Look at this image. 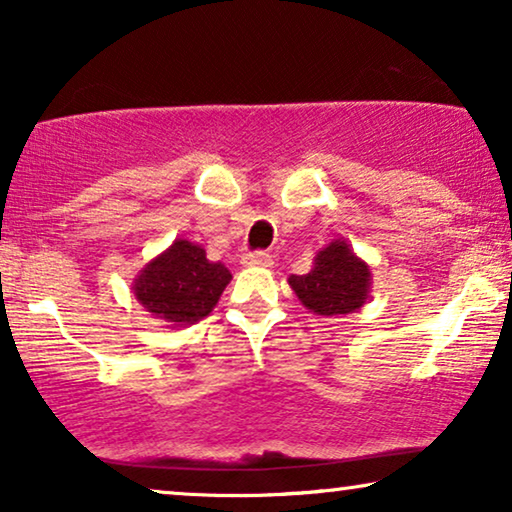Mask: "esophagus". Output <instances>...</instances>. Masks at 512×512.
I'll list each match as a JSON object with an SVG mask.
<instances>
[{
	"label": "esophagus",
	"mask_w": 512,
	"mask_h": 512,
	"mask_svg": "<svg viewBox=\"0 0 512 512\" xmlns=\"http://www.w3.org/2000/svg\"><path fill=\"white\" fill-rule=\"evenodd\" d=\"M244 268H270L272 256L265 254V251H249V254L242 256Z\"/></svg>",
	"instance_id": "obj_1"
}]
</instances>
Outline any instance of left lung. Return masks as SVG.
<instances>
[{"instance_id":"obj_1","label":"left lung","mask_w":512,"mask_h":512,"mask_svg":"<svg viewBox=\"0 0 512 512\" xmlns=\"http://www.w3.org/2000/svg\"><path fill=\"white\" fill-rule=\"evenodd\" d=\"M289 284L307 310L321 317H335L359 310L366 303L370 272L347 242L335 240L319 251L307 275H291Z\"/></svg>"}]
</instances>
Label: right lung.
<instances>
[{
	"mask_svg": "<svg viewBox=\"0 0 512 512\" xmlns=\"http://www.w3.org/2000/svg\"><path fill=\"white\" fill-rule=\"evenodd\" d=\"M230 279L226 265L207 261L205 249L177 240L135 279V296L156 319L186 326L212 312Z\"/></svg>",
	"mask_w": 512,
	"mask_h": 512,
	"instance_id": "right-lung-1",
	"label": "right lung"
}]
</instances>
